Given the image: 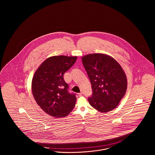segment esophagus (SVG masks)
<instances>
[{
    "instance_id": "1",
    "label": "esophagus",
    "mask_w": 155,
    "mask_h": 155,
    "mask_svg": "<svg viewBox=\"0 0 155 155\" xmlns=\"http://www.w3.org/2000/svg\"><path fill=\"white\" fill-rule=\"evenodd\" d=\"M78 96H81L82 95V92H80V93H79V94H78Z\"/></svg>"
}]
</instances>
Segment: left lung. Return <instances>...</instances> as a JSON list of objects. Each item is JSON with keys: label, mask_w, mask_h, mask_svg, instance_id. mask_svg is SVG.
Masks as SVG:
<instances>
[{"label": "left lung", "mask_w": 155, "mask_h": 155, "mask_svg": "<svg viewBox=\"0 0 155 155\" xmlns=\"http://www.w3.org/2000/svg\"><path fill=\"white\" fill-rule=\"evenodd\" d=\"M82 61L92 86V94L88 98L89 104L102 113L116 108L127 87L121 66L113 58L101 53L86 55Z\"/></svg>", "instance_id": "obj_1"}]
</instances>
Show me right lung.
I'll return each instance as SVG.
<instances>
[{
	"instance_id": "1",
	"label": "right lung",
	"mask_w": 155,
	"mask_h": 155,
	"mask_svg": "<svg viewBox=\"0 0 155 155\" xmlns=\"http://www.w3.org/2000/svg\"><path fill=\"white\" fill-rule=\"evenodd\" d=\"M77 59L76 56H52L45 60L34 74L33 96L40 107L53 117H65L74 109L76 94L68 92L63 75Z\"/></svg>"
}]
</instances>
